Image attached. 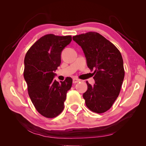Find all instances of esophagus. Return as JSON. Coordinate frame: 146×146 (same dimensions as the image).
<instances>
[{"label": "esophagus", "instance_id": "1", "mask_svg": "<svg viewBox=\"0 0 146 146\" xmlns=\"http://www.w3.org/2000/svg\"><path fill=\"white\" fill-rule=\"evenodd\" d=\"M80 81H81L80 79H78L77 78H73V83H77L80 82Z\"/></svg>", "mask_w": 146, "mask_h": 146}]
</instances>
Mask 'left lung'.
<instances>
[{"label": "left lung", "instance_id": "8db88e82", "mask_svg": "<svg viewBox=\"0 0 146 146\" xmlns=\"http://www.w3.org/2000/svg\"><path fill=\"white\" fill-rule=\"evenodd\" d=\"M72 39L82 48L88 67L94 70L95 84L92 86L87 81L88 90L83 95L86 107L96 113H105L117 98L124 78L121 52L97 32L76 35Z\"/></svg>", "mask_w": 146, "mask_h": 146}]
</instances>
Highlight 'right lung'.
I'll list each match as a JSON object with an SVG mask.
<instances>
[{"label":"right lung","instance_id":"obj_1","mask_svg":"<svg viewBox=\"0 0 146 146\" xmlns=\"http://www.w3.org/2000/svg\"><path fill=\"white\" fill-rule=\"evenodd\" d=\"M71 41V36L46 35L25 54L24 77L28 93L34 107L44 117H55L64 109L72 79L68 77L64 82H57L54 78V71L61 64V51Z\"/></svg>","mask_w":146,"mask_h":146}]
</instances>
